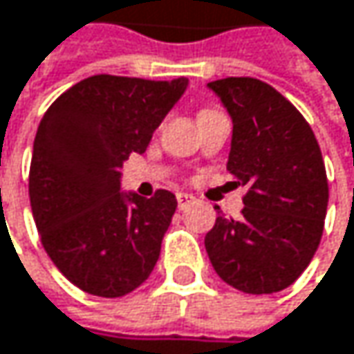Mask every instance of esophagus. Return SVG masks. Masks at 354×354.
<instances>
[{
  "instance_id": "1",
  "label": "esophagus",
  "mask_w": 354,
  "mask_h": 354,
  "mask_svg": "<svg viewBox=\"0 0 354 354\" xmlns=\"http://www.w3.org/2000/svg\"><path fill=\"white\" fill-rule=\"evenodd\" d=\"M176 198H178V207H180V209H186V207L194 201V196H192V194H188V192H178Z\"/></svg>"
}]
</instances>
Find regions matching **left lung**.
I'll list each match as a JSON object with an SVG mask.
<instances>
[{"label": "left lung", "instance_id": "1", "mask_svg": "<svg viewBox=\"0 0 354 354\" xmlns=\"http://www.w3.org/2000/svg\"><path fill=\"white\" fill-rule=\"evenodd\" d=\"M232 116L227 172L248 186L240 219L219 215L205 236L215 272L238 291L287 289L319 246L328 180L308 120L272 86L254 77L207 84Z\"/></svg>", "mask_w": 354, "mask_h": 354}]
</instances>
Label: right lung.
Returning a JSON list of instances; mask_svg holds the SVG:
<instances>
[{"label": "right lung", "mask_w": 354, "mask_h": 354, "mask_svg": "<svg viewBox=\"0 0 354 354\" xmlns=\"http://www.w3.org/2000/svg\"><path fill=\"white\" fill-rule=\"evenodd\" d=\"M186 88V77L94 75L61 94L38 124L28 180L36 230L55 266L90 295L135 291L160 258L176 196L122 192L120 168L147 149Z\"/></svg>", "instance_id": "right-lung-1"}]
</instances>
